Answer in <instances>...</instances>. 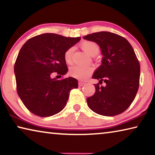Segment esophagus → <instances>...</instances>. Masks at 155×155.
<instances>
[{"label": "esophagus", "mask_w": 155, "mask_h": 155, "mask_svg": "<svg viewBox=\"0 0 155 155\" xmlns=\"http://www.w3.org/2000/svg\"><path fill=\"white\" fill-rule=\"evenodd\" d=\"M85 85V82H82V81H79V82H78V86H79V87H82V86Z\"/></svg>", "instance_id": "34e87169"}]
</instances>
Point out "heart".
I'll return each mask as SVG.
<instances>
[{"label":"heart","mask_w":155,"mask_h":155,"mask_svg":"<svg viewBox=\"0 0 155 155\" xmlns=\"http://www.w3.org/2000/svg\"><path fill=\"white\" fill-rule=\"evenodd\" d=\"M81 47L86 53L90 56H95L99 52V46L96 43L91 41H84L81 44ZM74 51L73 48L68 49L64 54V59L66 63L71 62L72 52ZM93 72V68L87 65V66H81V65H74L70 68L69 74L74 78L78 79H85Z\"/></svg>","instance_id":"b5f03b06"}]
</instances>
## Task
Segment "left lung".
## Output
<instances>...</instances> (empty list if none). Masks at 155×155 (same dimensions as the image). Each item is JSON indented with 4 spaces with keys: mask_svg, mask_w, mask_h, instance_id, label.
Masks as SVG:
<instances>
[{
    "mask_svg": "<svg viewBox=\"0 0 155 155\" xmlns=\"http://www.w3.org/2000/svg\"><path fill=\"white\" fill-rule=\"evenodd\" d=\"M94 41L103 54L102 64L92 76L105 86L94 84L96 92L87 98L88 107L104 116H114L126 111L134 101L140 84V65L127 39L107 31L85 36Z\"/></svg>",
    "mask_w": 155,
    "mask_h": 155,
    "instance_id": "obj_1",
    "label": "left lung"
}]
</instances>
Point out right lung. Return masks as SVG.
I'll return each mask as SVG.
<instances>
[{"mask_svg": "<svg viewBox=\"0 0 155 155\" xmlns=\"http://www.w3.org/2000/svg\"><path fill=\"white\" fill-rule=\"evenodd\" d=\"M80 40V37L44 33L29 39L21 48L14 65L17 91L32 114L52 116L66 105L70 90L78 87V81L72 77L57 80L51 75L66 74L65 52Z\"/></svg>", "mask_w": 155, "mask_h": 155, "instance_id": "add662e5", "label": "right lung"}]
</instances>
